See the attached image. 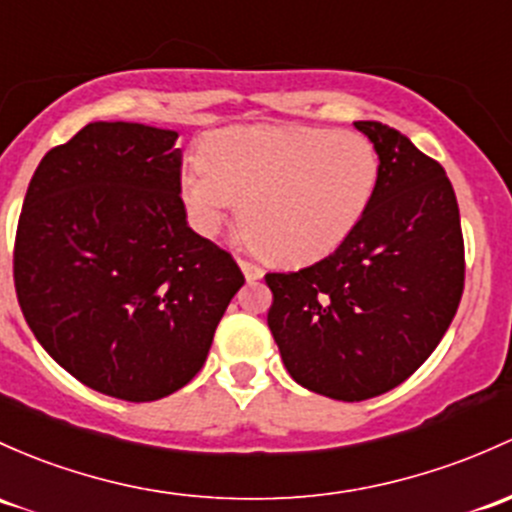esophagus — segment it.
Segmentation results:
<instances>
[{"instance_id":"obj_1","label":"esophagus","mask_w":512,"mask_h":512,"mask_svg":"<svg viewBox=\"0 0 512 512\" xmlns=\"http://www.w3.org/2000/svg\"><path fill=\"white\" fill-rule=\"evenodd\" d=\"M238 265L242 274H245L247 282H257V279H262V274H265V270H262L260 265H255V262L250 260H238Z\"/></svg>"}]
</instances>
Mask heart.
<instances>
[{
	"label": "heart",
	"mask_w": 512,
	"mask_h": 512,
	"mask_svg": "<svg viewBox=\"0 0 512 512\" xmlns=\"http://www.w3.org/2000/svg\"><path fill=\"white\" fill-rule=\"evenodd\" d=\"M378 181V149L353 129L233 127L186 166L181 196L203 233L245 203L242 223L267 255L309 262L353 233Z\"/></svg>",
	"instance_id": "b5f03b06"
}]
</instances>
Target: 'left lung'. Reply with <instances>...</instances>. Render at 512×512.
Listing matches in <instances>:
<instances>
[{
	"label": "left lung",
	"mask_w": 512,
	"mask_h": 512,
	"mask_svg": "<svg viewBox=\"0 0 512 512\" xmlns=\"http://www.w3.org/2000/svg\"><path fill=\"white\" fill-rule=\"evenodd\" d=\"M380 154L363 220L331 255L267 272V311L284 368L301 387L360 402L432 355L464 294V235L439 161L383 122H355Z\"/></svg>",
	"instance_id": "1"
}]
</instances>
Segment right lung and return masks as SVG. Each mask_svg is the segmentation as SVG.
I'll return each instance as SVG.
<instances>
[{"label":"right lung","instance_id":"1","mask_svg":"<svg viewBox=\"0 0 512 512\" xmlns=\"http://www.w3.org/2000/svg\"><path fill=\"white\" fill-rule=\"evenodd\" d=\"M176 137L90 122L41 159L16 225V299L36 341L127 402L191 383L245 284L230 252L188 228Z\"/></svg>","mask_w":512,"mask_h":512}]
</instances>
